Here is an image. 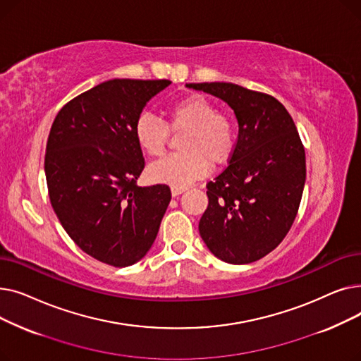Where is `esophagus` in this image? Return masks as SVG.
<instances>
[{
	"mask_svg": "<svg viewBox=\"0 0 361 361\" xmlns=\"http://www.w3.org/2000/svg\"><path fill=\"white\" fill-rule=\"evenodd\" d=\"M184 190H185L184 187H171V195H173V197H177V196H180Z\"/></svg>",
	"mask_w": 361,
	"mask_h": 361,
	"instance_id": "obj_1",
	"label": "esophagus"
}]
</instances>
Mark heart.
I'll return each mask as SVG.
<instances>
[{
	"mask_svg": "<svg viewBox=\"0 0 361 361\" xmlns=\"http://www.w3.org/2000/svg\"><path fill=\"white\" fill-rule=\"evenodd\" d=\"M168 120L142 114L135 123V139L147 157H161L169 137V128L183 133L180 149L183 154L169 155L147 169L155 183L171 187H185L204 177L209 164H225L235 147V128L233 121L216 112L212 101L200 93L174 102L166 111Z\"/></svg>",
	"mask_w": 361,
	"mask_h": 361,
	"instance_id": "b5f03b06",
	"label": "heart"
}]
</instances>
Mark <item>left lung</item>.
Masks as SVG:
<instances>
[{
	"instance_id": "left-lung-1",
	"label": "left lung",
	"mask_w": 361,
	"mask_h": 361,
	"mask_svg": "<svg viewBox=\"0 0 361 361\" xmlns=\"http://www.w3.org/2000/svg\"><path fill=\"white\" fill-rule=\"evenodd\" d=\"M228 104L238 121L230 164L206 184L199 233L218 259L244 264L271 253L297 216L306 154L297 127L271 94L234 83H187Z\"/></svg>"
}]
</instances>
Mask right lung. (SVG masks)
Listing matches in <instances>:
<instances>
[{"label": "right lung", "instance_id": "add662e5", "mask_svg": "<svg viewBox=\"0 0 361 361\" xmlns=\"http://www.w3.org/2000/svg\"><path fill=\"white\" fill-rule=\"evenodd\" d=\"M169 80L114 79L67 102L52 123L45 176L52 209L89 256L126 268L152 247L171 200L165 184L139 187L145 168L135 123Z\"/></svg>", "mask_w": 361, "mask_h": 361}]
</instances>
